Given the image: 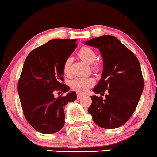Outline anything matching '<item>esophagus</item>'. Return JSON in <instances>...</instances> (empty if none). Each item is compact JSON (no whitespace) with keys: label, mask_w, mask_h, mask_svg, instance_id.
Returning <instances> with one entry per match:
<instances>
[{"label":"esophagus","mask_w":157,"mask_h":157,"mask_svg":"<svg viewBox=\"0 0 157 157\" xmlns=\"http://www.w3.org/2000/svg\"><path fill=\"white\" fill-rule=\"evenodd\" d=\"M83 96V94H77V99H80V98H81Z\"/></svg>","instance_id":"1"}]
</instances>
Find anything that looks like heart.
Returning a JSON list of instances; mask_svg holds the SVG:
<instances>
[{"label":"heart","mask_w":157,"mask_h":157,"mask_svg":"<svg viewBox=\"0 0 157 157\" xmlns=\"http://www.w3.org/2000/svg\"><path fill=\"white\" fill-rule=\"evenodd\" d=\"M78 56L81 60L88 64L93 63L96 59V55L91 48L83 47L79 51ZM71 58H68L63 63V71L66 76L71 74ZM96 68V67H94ZM95 81L92 77H76L70 81V86L74 91L78 93H85L90 87L94 86Z\"/></svg>","instance_id":"1"}]
</instances>
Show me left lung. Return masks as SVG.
Wrapping results in <instances>:
<instances>
[{
    "label": "left lung",
    "mask_w": 157,
    "mask_h": 157,
    "mask_svg": "<svg viewBox=\"0 0 157 157\" xmlns=\"http://www.w3.org/2000/svg\"><path fill=\"white\" fill-rule=\"evenodd\" d=\"M98 48L103 58L101 78L93 89L104 99L91 96L88 109L96 125L116 128L126 123L136 108L144 89L140 63L136 56L117 38L104 35L84 42Z\"/></svg>",
    "instance_id": "1"
}]
</instances>
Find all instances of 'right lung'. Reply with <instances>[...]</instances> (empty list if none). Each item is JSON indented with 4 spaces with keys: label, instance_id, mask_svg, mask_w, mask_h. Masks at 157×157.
<instances>
[{
    "label": "right lung",
    "instance_id": "add662e5",
    "mask_svg": "<svg viewBox=\"0 0 157 157\" xmlns=\"http://www.w3.org/2000/svg\"><path fill=\"white\" fill-rule=\"evenodd\" d=\"M76 39L56 38L28 55L19 78L18 92L23 113L36 131L44 134L59 132L65 124L64 107L76 99V93L54 96L69 91L63 81V63L76 48Z\"/></svg>",
    "mask_w": 157,
    "mask_h": 157
}]
</instances>
